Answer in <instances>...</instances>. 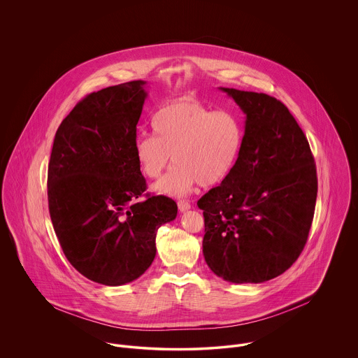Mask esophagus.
I'll return each mask as SVG.
<instances>
[{
	"mask_svg": "<svg viewBox=\"0 0 358 358\" xmlns=\"http://www.w3.org/2000/svg\"><path fill=\"white\" fill-rule=\"evenodd\" d=\"M178 206H179V210H180V212H186V210H189V209L192 208L190 203H189V201H185V200L178 201Z\"/></svg>",
	"mask_w": 358,
	"mask_h": 358,
	"instance_id": "1",
	"label": "esophagus"
}]
</instances>
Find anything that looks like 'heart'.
<instances>
[{
  "label": "heart",
  "instance_id": "1",
  "mask_svg": "<svg viewBox=\"0 0 358 358\" xmlns=\"http://www.w3.org/2000/svg\"><path fill=\"white\" fill-rule=\"evenodd\" d=\"M153 135L135 141V157L141 172L158 178L176 164L154 190L185 196L197 183L208 187L220 183L233 169L243 145V127L230 110H210L203 103L182 98L161 106L152 118Z\"/></svg>",
  "mask_w": 358,
  "mask_h": 358
}]
</instances>
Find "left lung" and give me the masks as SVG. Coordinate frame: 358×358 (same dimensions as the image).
<instances>
[{
  "mask_svg": "<svg viewBox=\"0 0 358 358\" xmlns=\"http://www.w3.org/2000/svg\"><path fill=\"white\" fill-rule=\"evenodd\" d=\"M245 114L238 158L199 200L209 268L234 284H259L288 270L306 245L317 172L303 131L284 103L220 88Z\"/></svg>",
  "mask_w": 358,
  "mask_h": 358,
  "instance_id": "8db88e82",
  "label": "left lung"
}]
</instances>
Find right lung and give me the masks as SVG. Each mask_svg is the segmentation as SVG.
I'll use <instances>...</instances> for the list:
<instances>
[{
  "instance_id": "obj_1",
  "label": "right lung",
  "mask_w": 358,
  "mask_h": 358,
  "mask_svg": "<svg viewBox=\"0 0 358 358\" xmlns=\"http://www.w3.org/2000/svg\"><path fill=\"white\" fill-rule=\"evenodd\" d=\"M146 81L90 94L59 125L48 165L53 230L71 266L98 284L117 287L141 277L155 257L159 226L176 203L149 196L135 157Z\"/></svg>"
}]
</instances>
